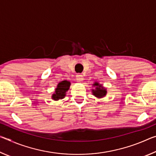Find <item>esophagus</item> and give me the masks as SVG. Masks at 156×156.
Returning <instances> with one entry per match:
<instances>
[{
  "label": "esophagus",
  "mask_w": 156,
  "mask_h": 156,
  "mask_svg": "<svg viewBox=\"0 0 156 156\" xmlns=\"http://www.w3.org/2000/svg\"><path fill=\"white\" fill-rule=\"evenodd\" d=\"M84 80V78H83V76L80 74V73H78V74L76 75V80L79 83H81V82H83V80Z\"/></svg>",
  "instance_id": "esophagus-1"
}]
</instances>
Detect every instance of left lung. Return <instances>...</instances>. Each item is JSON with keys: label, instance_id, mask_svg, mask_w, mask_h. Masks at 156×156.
Returning <instances> with one entry per match:
<instances>
[{"label": "left lung", "instance_id": "8db88e82", "mask_svg": "<svg viewBox=\"0 0 156 156\" xmlns=\"http://www.w3.org/2000/svg\"><path fill=\"white\" fill-rule=\"evenodd\" d=\"M92 86L95 88L91 89L92 94L95 97L98 98H102L107 95V89L102 86V84H100L98 82H95L94 84H92Z\"/></svg>", "mask_w": 156, "mask_h": 156}]
</instances>
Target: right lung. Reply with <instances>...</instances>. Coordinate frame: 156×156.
Returning a JSON list of instances; mask_svg holds the SVG:
<instances>
[{"label":"right lung","instance_id":"obj_1","mask_svg":"<svg viewBox=\"0 0 156 156\" xmlns=\"http://www.w3.org/2000/svg\"><path fill=\"white\" fill-rule=\"evenodd\" d=\"M71 83L68 80H62L57 84L56 88L55 89L54 93L52 94L51 99L58 101V100H62L65 97L67 91L70 87Z\"/></svg>","mask_w":156,"mask_h":156}]
</instances>
